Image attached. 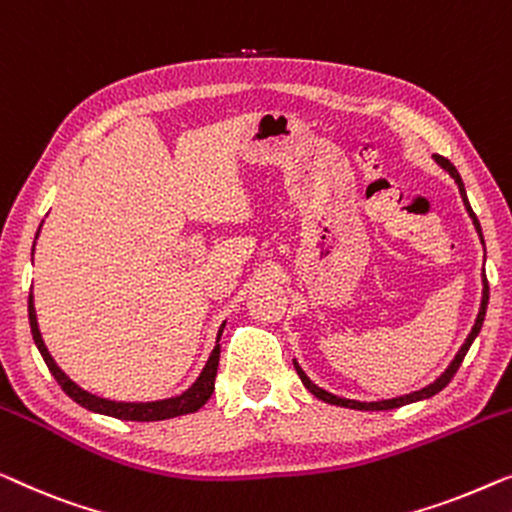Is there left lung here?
<instances>
[{"instance_id": "obj_1", "label": "left lung", "mask_w": 512, "mask_h": 512, "mask_svg": "<svg viewBox=\"0 0 512 512\" xmlns=\"http://www.w3.org/2000/svg\"><path fill=\"white\" fill-rule=\"evenodd\" d=\"M434 162H436L438 167H441L443 171H448V174L452 176V181L457 183V187H459V194H462V201H464L466 213H469V218L473 220V227H475V232H478V236H480V243H482V246H485V239H482L480 222H478V218H475L473 208H471V204H469V197H466V190H464V183H462V176H459V171H457L455 167H452V164H450L448 160H445V157H441V155H434ZM487 301H489V285H487V276H485V273H482V299H480V311H478V318H475V325L471 327V334L466 336V341L462 343V348H459V352L455 355V359H452V362H450L448 369H445V371L441 373V376H438V378L434 380V383H429L427 387H422V390H417V392L401 394V397L383 399V401H357V399H343V397H336V394H331V392L322 390V387L315 385L313 380L306 376L304 369H301L297 359H292V362H294V369H297L299 378H301V383H304V387H306L308 392L315 394V397H318L320 401H325V403H334V406H341V408H352V410H390V408H401V406H406V403H415V401L429 399V397H434V394L441 392L443 387L448 385L452 378H455V373H457L459 366H462L464 357H466V352H469V348H471V343L475 341V336L480 334L482 322H485Z\"/></svg>"}]
</instances>
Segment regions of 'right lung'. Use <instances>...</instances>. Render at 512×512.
<instances>
[{
    "label": "right lung",
    "instance_id": "add662e5",
    "mask_svg": "<svg viewBox=\"0 0 512 512\" xmlns=\"http://www.w3.org/2000/svg\"><path fill=\"white\" fill-rule=\"evenodd\" d=\"M37 236H39V232H37ZM27 311H30L32 338H34V343H37V348L41 352L43 362H46V366H48V371L53 373V378L57 380V383H60L62 390L67 392L69 397L78 403V406L88 408V410H92V413L118 417V420H132V422H157V420H169V417L197 413V410L204 406L208 399H211V394L215 390V376H218L220 336H222V329H225V322H222L220 329H218L215 348L211 352V357H208L206 366L201 369L199 378L194 380V383L187 387L185 392L176 394V397H169V399H160V401H111V399L97 397V394L83 390V387H78L74 380H71L67 373H64L60 366L55 364L53 355H50L46 343H43V338H41L32 294H30V301H27Z\"/></svg>",
    "mask_w": 512,
    "mask_h": 512
}]
</instances>
